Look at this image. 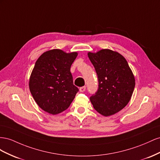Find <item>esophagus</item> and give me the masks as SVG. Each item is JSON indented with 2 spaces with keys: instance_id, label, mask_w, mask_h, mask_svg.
I'll list each match as a JSON object with an SVG mask.
<instances>
[{
  "instance_id": "1",
  "label": "esophagus",
  "mask_w": 160,
  "mask_h": 160,
  "mask_svg": "<svg viewBox=\"0 0 160 160\" xmlns=\"http://www.w3.org/2000/svg\"><path fill=\"white\" fill-rule=\"evenodd\" d=\"M79 90H80V92H84L85 90H86V86H82V87H80V88H79Z\"/></svg>"
}]
</instances>
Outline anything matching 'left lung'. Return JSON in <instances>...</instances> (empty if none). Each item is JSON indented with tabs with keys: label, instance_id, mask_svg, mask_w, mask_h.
Wrapping results in <instances>:
<instances>
[{
	"label": "left lung",
	"instance_id": "1",
	"mask_svg": "<svg viewBox=\"0 0 160 160\" xmlns=\"http://www.w3.org/2000/svg\"><path fill=\"white\" fill-rule=\"evenodd\" d=\"M88 56L98 80V89L90 98V102L100 115H115L130 101L135 86L133 72L126 59L111 49L88 52Z\"/></svg>",
	"mask_w": 160,
	"mask_h": 160
}]
</instances>
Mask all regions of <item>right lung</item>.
Masks as SVG:
<instances>
[{
	"label": "right lung",
	"instance_id": "1",
	"mask_svg": "<svg viewBox=\"0 0 160 160\" xmlns=\"http://www.w3.org/2000/svg\"><path fill=\"white\" fill-rule=\"evenodd\" d=\"M78 53L53 49L43 53L36 61L29 82L30 92L38 105L51 115L70 107L78 88L73 84L70 67Z\"/></svg>",
	"mask_w": 160,
	"mask_h": 160
}]
</instances>
